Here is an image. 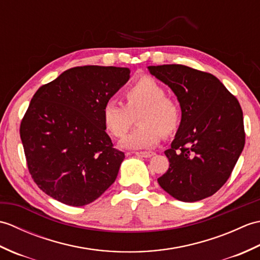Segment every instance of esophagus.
Here are the masks:
<instances>
[{
    "label": "esophagus",
    "mask_w": 260,
    "mask_h": 260,
    "mask_svg": "<svg viewBox=\"0 0 260 260\" xmlns=\"http://www.w3.org/2000/svg\"><path fill=\"white\" fill-rule=\"evenodd\" d=\"M135 155L140 156V157L147 158V157H152V156L155 155V153H154V152H136Z\"/></svg>",
    "instance_id": "obj_1"
}]
</instances>
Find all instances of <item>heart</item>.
I'll return each instance as SVG.
<instances>
[{
    "instance_id": "b5f03b06",
    "label": "heart",
    "mask_w": 260,
    "mask_h": 260,
    "mask_svg": "<svg viewBox=\"0 0 260 260\" xmlns=\"http://www.w3.org/2000/svg\"><path fill=\"white\" fill-rule=\"evenodd\" d=\"M124 104L110 99L104 104L102 120L109 135L116 139L125 136L137 113L139 127L121 141L120 146L128 150H146L156 146L164 136L179 129L182 112L179 104L167 97V90L151 77H142L126 88Z\"/></svg>"
}]
</instances>
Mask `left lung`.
Returning <instances> with one entry per match:
<instances>
[{
	"mask_svg": "<svg viewBox=\"0 0 260 260\" xmlns=\"http://www.w3.org/2000/svg\"><path fill=\"white\" fill-rule=\"evenodd\" d=\"M180 103L182 119L165 155L169 170L157 179L176 200L211 197L233 172L245 146L242 110L237 98L211 74L182 64L147 67Z\"/></svg>",
	"mask_w": 260,
	"mask_h": 260,
	"instance_id": "obj_1",
	"label": "left lung"
}]
</instances>
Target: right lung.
<instances>
[{"label":"right lung","instance_id":"obj_1","mask_svg":"<svg viewBox=\"0 0 260 260\" xmlns=\"http://www.w3.org/2000/svg\"><path fill=\"white\" fill-rule=\"evenodd\" d=\"M129 74L120 67H75L37 90L20 136L29 172L46 194L82 207L114 183L125 155L105 132L102 109Z\"/></svg>","mask_w":260,"mask_h":260}]
</instances>
